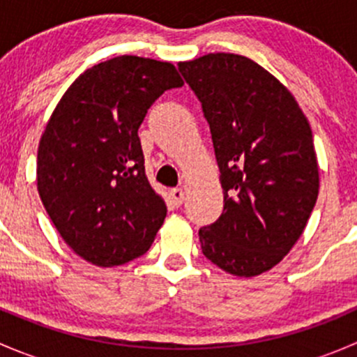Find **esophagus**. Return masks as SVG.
<instances>
[{"instance_id":"1","label":"esophagus","mask_w":357,"mask_h":357,"mask_svg":"<svg viewBox=\"0 0 357 357\" xmlns=\"http://www.w3.org/2000/svg\"><path fill=\"white\" fill-rule=\"evenodd\" d=\"M169 195H171L172 204H174L176 207H179V205L185 202V192H183L181 188H172L171 192H169Z\"/></svg>"}]
</instances>
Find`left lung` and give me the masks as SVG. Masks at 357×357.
I'll use <instances>...</instances> for the list:
<instances>
[{"mask_svg": "<svg viewBox=\"0 0 357 357\" xmlns=\"http://www.w3.org/2000/svg\"><path fill=\"white\" fill-rule=\"evenodd\" d=\"M178 68L202 103L225 193L218 221L199 229L202 252L229 275L269 271L318 199L311 126L289 89L247 56L208 53Z\"/></svg>", "mask_w": 357, "mask_h": 357, "instance_id": "1", "label": "left lung"}]
</instances>
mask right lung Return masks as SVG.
Returning <instances> with one entry per match:
<instances>
[{
  "instance_id": "add662e5",
  "label": "right lung",
  "mask_w": 357,
  "mask_h": 357,
  "mask_svg": "<svg viewBox=\"0 0 357 357\" xmlns=\"http://www.w3.org/2000/svg\"><path fill=\"white\" fill-rule=\"evenodd\" d=\"M172 63L122 55L79 75L38 149V192L60 236L84 261L121 266L149 250L167 207L150 186L138 129Z\"/></svg>"
}]
</instances>
